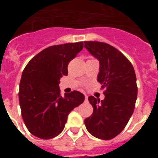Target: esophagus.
<instances>
[{"instance_id": "34e87169", "label": "esophagus", "mask_w": 158, "mask_h": 158, "mask_svg": "<svg viewBox=\"0 0 158 158\" xmlns=\"http://www.w3.org/2000/svg\"><path fill=\"white\" fill-rule=\"evenodd\" d=\"M85 102L88 101V96H85Z\"/></svg>"}]
</instances>
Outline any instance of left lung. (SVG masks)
<instances>
[{"label":"left lung","instance_id":"obj_1","mask_svg":"<svg viewBox=\"0 0 158 158\" xmlns=\"http://www.w3.org/2000/svg\"><path fill=\"white\" fill-rule=\"evenodd\" d=\"M84 43L100 62L97 81L105 96L101 101L89 96L93 112L85 119V124L92 135L109 140L122 132L133 114L138 95L136 75L131 62L114 47L101 42Z\"/></svg>","mask_w":158,"mask_h":158}]
</instances>
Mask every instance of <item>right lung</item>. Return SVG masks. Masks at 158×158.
I'll return each instance as SVG.
<instances>
[{"instance_id": "right-lung-1", "label": "right lung", "mask_w": 158, "mask_h": 158, "mask_svg": "<svg viewBox=\"0 0 158 158\" xmlns=\"http://www.w3.org/2000/svg\"><path fill=\"white\" fill-rule=\"evenodd\" d=\"M83 42L51 46L31 60L19 82L22 118L31 134L42 139L58 136L67 117L82 104L85 96L73 91L60 94V78L68 74V64L83 49Z\"/></svg>"}]
</instances>
